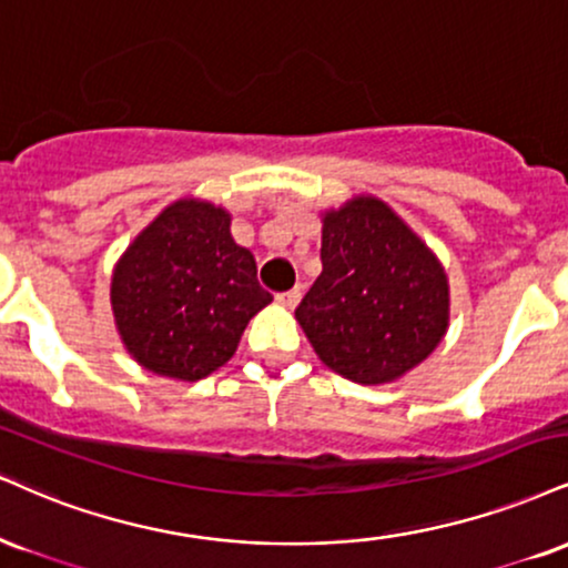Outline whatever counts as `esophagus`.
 Instances as JSON below:
<instances>
[{"label": "esophagus", "instance_id": "obj_1", "mask_svg": "<svg viewBox=\"0 0 568 568\" xmlns=\"http://www.w3.org/2000/svg\"><path fill=\"white\" fill-rule=\"evenodd\" d=\"M298 302H302V288H291L285 293H277V304H283L285 310H293Z\"/></svg>", "mask_w": 568, "mask_h": 568}]
</instances>
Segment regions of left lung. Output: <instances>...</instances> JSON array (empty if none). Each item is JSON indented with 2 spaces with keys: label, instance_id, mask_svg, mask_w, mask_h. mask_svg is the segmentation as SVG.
I'll list each match as a JSON object with an SVG mask.
<instances>
[{
  "label": "left lung",
  "instance_id": "obj_1",
  "mask_svg": "<svg viewBox=\"0 0 568 568\" xmlns=\"http://www.w3.org/2000/svg\"><path fill=\"white\" fill-rule=\"evenodd\" d=\"M320 256L296 320L333 373L394 384L447 336V270L386 201L362 193L325 209Z\"/></svg>",
  "mask_w": 568,
  "mask_h": 568
}]
</instances>
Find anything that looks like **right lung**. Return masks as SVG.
<instances>
[{
	"mask_svg": "<svg viewBox=\"0 0 568 568\" xmlns=\"http://www.w3.org/2000/svg\"><path fill=\"white\" fill-rule=\"evenodd\" d=\"M230 224L227 209L180 197L115 262L113 323L140 367L187 384L206 378L227 365L248 320L272 302Z\"/></svg>",
	"mask_w": 568,
	"mask_h": 568,
	"instance_id": "1",
	"label": "right lung"
}]
</instances>
